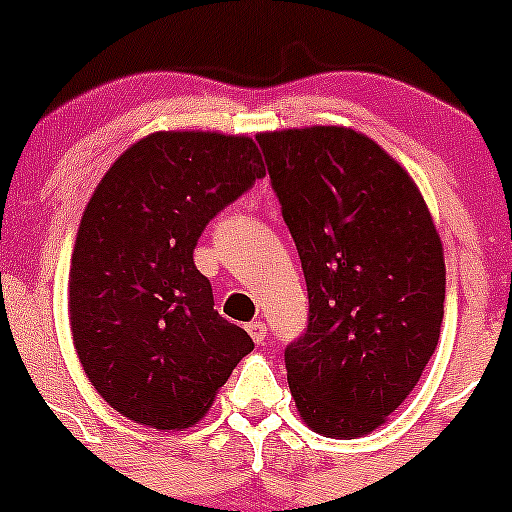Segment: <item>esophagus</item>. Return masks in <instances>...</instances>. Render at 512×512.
I'll return each instance as SVG.
<instances>
[{
    "label": "esophagus",
    "instance_id": "34e87169",
    "mask_svg": "<svg viewBox=\"0 0 512 512\" xmlns=\"http://www.w3.org/2000/svg\"><path fill=\"white\" fill-rule=\"evenodd\" d=\"M247 334L255 339V344H262L267 337V324L265 322H250L247 324Z\"/></svg>",
    "mask_w": 512,
    "mask_h": 512
}]
</instances>
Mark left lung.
<instances>
[{
	"mask_svg": "<svg viewBox=\"0 0 512 512\" xmlns=\"http://www.w3.org/2000/svg\"><path fill=\"white\" fill-rule=\"evenodd\" d=\"M302 260L309 322L285 349L299 416L329 438L374 431L436 352L441 237L411 175L344 126L257 133Z\"/></svg>",
	"mask_w": 512,
	"mask_h": 512,
	"instance_id": "1",
	"label": "left lung"
}]
</instances>
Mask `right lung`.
Segmentation results:
<instances>
[{
    "mask_svg": "<svg viewBox=\"0 0 512 512\" xmlns=\"http://www.w3.org/2000/svg\"><path fill=\"white\" fill-rule=\"evenodd\" d=\"M262 175L252 138L158 131L101 178L71 255L69 319L86 376L118 414L160 431L193 426L255 349L218 314L193 250Z\"/></svg>",
    "mask_w": 512,
    "mask_h": 512,
    "instance_id": "1",
    "label": "right lung"
}]
</instances>
